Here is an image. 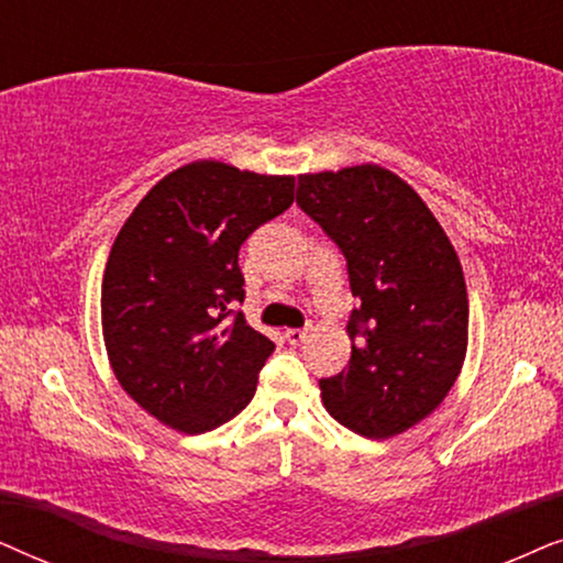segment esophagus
<instances>
[{
  "mask_svg": "<svg viewBox=\"0 0 563 563\" xmlns=\"http://www.w3.org/2000/svg\"><path fill=\"white\" fill-rule=\"evenodd\" d=\"M306 336H309V332H306V329H286V340L290 344H301Z\"/></svg>",
  "mask_w": 563,
  "mask_h": 563,
  "instance_id": "esophagus-1",
  "label": "esophagus"
}]
</instances>
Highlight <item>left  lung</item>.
Here are the masks:
<instances>
[{
  "label": "left lung",
  "mask_w": 563,
  "mask_h": 563,
  "mask_svg": "<svg viewBox=\"0 0 563 563\" xmlns=\"http://www.w3.org/2000/svg\"><path fill=\"white\" fill-rule=\"evenodd\" d=\"M296 203L342 250L360 301L350 365L319 380L321 401L363 438L401 434L440 407L466 360L459 254L424 200L378 164L301 175Z\"/></svg>",
  "instance_id": "8db88e82"
}]
</instances>
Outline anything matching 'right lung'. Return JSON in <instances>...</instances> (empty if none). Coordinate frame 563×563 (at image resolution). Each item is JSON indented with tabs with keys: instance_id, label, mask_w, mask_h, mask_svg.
Instances as JSON below:
<instances>
[{
	"instance_id": "right-lung-1",
	"label": "right lung",
	"mask_w": 563,
	"mask_h": 563,
	"mask_svg": "<svg viewBox=\"0 0 563 563\" xmlns=\"http://www.w3.org/2000/svg\"><path fill=\"white\" fill-rule=\"evenodd\" d=\"M296 177L200 159L133 208L102 277V336L123 391L185 434L216 430L257 391L275 344L234 311L239 246L288 211Z\"/></svg>"
}]
</instances>
